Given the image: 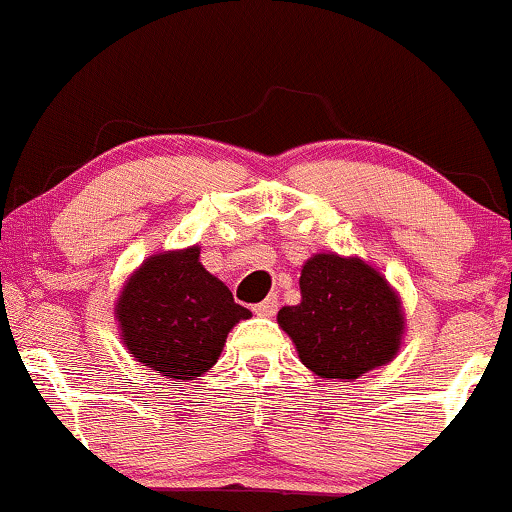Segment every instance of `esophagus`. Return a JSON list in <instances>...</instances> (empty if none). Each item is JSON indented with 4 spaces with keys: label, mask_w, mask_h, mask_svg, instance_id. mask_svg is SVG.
Wrapping results in <instances>:
<instances>
[{
    "label": "esophagus",
    "mask_w": 512,
    "mask_h": 512,
    "mask_svg": "<svg viewBox=\"0 0 512 512\" xmlns=\"http://www.w3.org/2000/svg\"><path fill=\"white\" fill-rule=\"evenodd\" d=\"M254 311L258 316H273L275 311H278V297H275V294H270L268 299H263L261 304L254 306Z\"/></svg>",
    "instance_id": "1"
}]
</instances>
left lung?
<instances>
[{"label": "left lung", "mask_w": 512, "mask_h": 512, "mask_svg": "<svg viewBox=\"0 0 512 512\" xmlns=\"http://www.w3.org/2000/svg\"><path fill=\"white\" fill-rule=\"evenodd\" d=\"M302 302L282 306L280 328L299 359L328 381H354L390 364L405 335L400 294L359 256L321 251L306 258Z\"/></svg>", "instance_id": "8db88e82"}]
</instances>
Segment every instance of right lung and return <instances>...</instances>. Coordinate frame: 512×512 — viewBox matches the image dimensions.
Segmentation results:
<instances>
[{
	"instance_id": "obj_1",
	"label": "right lung",
	"mask_w": 512,
	"mask_h": 512,
	"mask_svg": "<svg viewBox=\"0 0 512 512\" xmlns=\"http://www.w3.org/2000/svg\"><path fill=\"white\" fill-rule=\"evenodd\" d=\"M249 316L203 268L198 244L148 256L114 304L131 357L170 381H194L213 369L230 330Z\"/></svg>"
}]
</instances>
